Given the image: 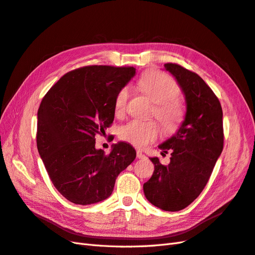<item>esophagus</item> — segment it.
I'll list each match as a JSON object with an SVG mask.
<instances>
[{
	"mask_svg": "<svg viewBox=\"0 0 255 255\" xmlns=\"http://www.w3.org/2000/svg\"><path fill=\"white\" fill-rule=\"evenodd\" d=\"M136 155H137V158H139V159L145 157V155H144V154H143L141 151H137V152H136Z\"/></svg>",
	"mask_w": 255,
	"mask_h": 255,
	"instance_id": "34e87169",
	"label": "esophagus"
}]
</instances>
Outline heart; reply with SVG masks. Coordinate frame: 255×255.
<instances>
[{"label":"heart","instance_id":"obj_1","mask_svg":"<svg viewBox=\"0 0 255 255\" xmlns=\"http://www.w3.org/2000/svg\"><path fill=\"white\" fill-rule=\"evenodd\" d=\"M138 87L142 94L153 103V114L167 132H173L184 119V107L175 97L180 88L176 82L168 74L152 71L143 75L138 82ZM129 97V88L123 87L115 99V111L117 115L125 113ZM160 134L155 122L149 120H130L122 126L119 136L136 148H143L156 140Z\"/></svg>","mask_w":255,"mask_h":255}]
</instances>
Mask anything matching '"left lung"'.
Instances as JSON below:
<instances>
[{
	"label": "left lung",
	"instance_id": "1",
	"mask_svg": "<svg viewBox=\"0 0 255 255\" xmlns=\"http://www.w3.org/2000/svg\"><path fill=\"white\" fill-rule=\"evenodd\" d=\"M182 89L186 113L176 133L158 148L171 152L170 163L157 157L151 179L143 184L148 201L160 210L177 212L201 194L223 149L222 109L218 98L200 76L176 64H165Z\"/></svg>",
	"mask_w": 255,
	"mask_h": 255
}]
</instances>
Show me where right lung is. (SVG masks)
Listing matches in <instances>:
<instances>
[{
  "mask_svg": "<svg viewBox=\"0 0 255 255\" xmlns=\"http://www.w3.org/2000/svg\"><path fill=\"white\" fill-rule=\"evenodd\" d=\"M135 73L134 67H83L66 73L42 99L37 148L53 185L68 201H103L135 159L129 143L119 141L105 154L95 139L113 123L116 96Z\"/></svg>",
  "mask_w": 255,
  "mask_h": 255,
  "instance_id": "1",
  "label": "right lung"
}]
</instances>
